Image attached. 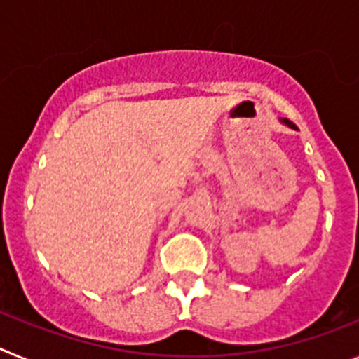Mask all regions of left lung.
Here are the masks:
<instances>
[{"label": "left lung", "instance_id": "8db88e82", "mask_svg": "<svg viewBox=\"0 0 359 359\" xmlns=\"http://www.w3.org/2000/svg\"><path fill=\"white\" fill-rule=\"evenodd\" d=\"M282 122H284V123H287V126H290V128L297 129V126H294V123H293V122H290V120H286V118H284V120H282Z\"/></svg>", "mask_w": 359, "mask_h": 359}]
</instances>
